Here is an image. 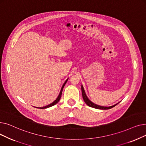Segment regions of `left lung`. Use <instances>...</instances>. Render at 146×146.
Returning <instances> with one entry per match:
<instances>
[{
  "label": "left lung",
  "mask_w": 146,
  "mask_h": 146,
  "mask_svg": "<svg viewBox=\"0 0 146 146\" xmlns=\"http://www.w3.org/2000/svg\"><path fill=\"white\" fill-rule=\"evenodd\" d=\"M82 96H83V99L84 101H85V102L89 106H90V107H92V108H96V109H99V110H109V109H111L112 108H113V107H114L115 106H116L118 104L114 105L113 106H109V107H106V106H99L98 105H96L94 103L92 102L88 98V97L86 96V94L85 92V90H84V89H83V87L82 86Z\"/></svg>",
  "instance_id": "8db88e82"
}]
</instances>
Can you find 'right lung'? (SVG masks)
<instances>
[{"instance_id": "right-lung-1", "label": "right lung", "mask_w": 146, "mask_h": 146, "mask_svg": "<svg viewBox=\"0 0 146 146\" xmlns=\"http://www.w3.org/2000/svg\"><path fill=\"white\" fill-rule=\"evenodd\" d=\"M67 80H68V79H67ZM67 80H66V82H64V83L63 84V85L62 88H61V91H60V94H59L58 96L57 97V98L56 99V100H55L52 103H51V104H50V105H47V106H44V107H41V108H40V109H45V108H49V107H51V106H53V105H56V104H57V103L60 101V99L61 96V94H62V91H63V88H64V85H65V84L66 83V82H67Z\"/></svg>"}]
</instances>
